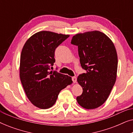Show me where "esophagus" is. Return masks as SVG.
Segmentation results:
<instances>
[{"label":"esophagus","mask_w":133,"mask_h":133,"mask_svg":"<svg viewBox=\"0 0 133 133\" xmlns=\"http://www.w3.org/2000/svg\"><path fill=\"white\" fill-rule=\"evenodd\" d=\"M72 81L73 82V83H76L77 81V78L76 77H72Z\"/></svg>","instance_id":"34e87169"}]
</instances>
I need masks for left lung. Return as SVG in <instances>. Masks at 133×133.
Masks as SVG:
<instances>
[{"mask_svg": "<svg viewBox=\"0 0 133 133\" xmlns=\"http://www.w3.org/2000/svg\"><path fill=\"white\" fill-rule=\"evenodd\" d=\"M71 44L77 45L80 62L86 72L77 77L82 94L76 98L83 108L92 110L105 103L116 82L117 54L113 42L99 31L76 34Z\"/></svg>", "mask_w": 133, "mask_h": 133, "instance_id": "1", "label": "left lung"}]
</instances>
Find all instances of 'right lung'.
<instances>
[{"mask_svg":"<svg viewBox=\"0 0 133 133\" xmlns=\"http://www.w3.org/2000/svg\"><path fill=\"white\" fill-rule=\"evenodd\" d=\"M69 36L42 31L31 36L23 45L20 79L28 99L37 108L53 106L60 91L72 83L70 76L50 71L55 62L56 48Z\"/></svg>","mask_w":133,"mask_h":133,"instance_id":"obj_1","label":"right lung"}]
</instances>
